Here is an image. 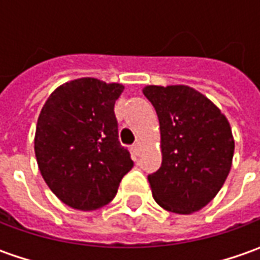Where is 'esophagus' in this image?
Returning <instances> with one entry per match:
<instances>
[{"label":"esophagus","mask_w":260,"mask_h":260,"mask_svg":"<svg viewBox=\"0 0 260 260\" xmlns=\"http://www.w3.org/2000/svg\"><path fill=\"white\" fill-rule=\"evenodd\" d=\"M132 150H133V153H135L136 156L140 153V150H142V143L140 142H137V143H135L133 145V147H132Z\"/></svg>","instance_id":"obj_1"}]
</instances>
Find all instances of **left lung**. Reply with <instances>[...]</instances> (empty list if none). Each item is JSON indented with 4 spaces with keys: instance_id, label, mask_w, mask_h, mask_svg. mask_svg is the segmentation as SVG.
Segmentation results:
<instances>
[{
    "instance_id": "8db88e82",
    "label": "left lung",
    "mask_w": 260,
    "mask_h": 260,
    "mask_svg": "<svg viewBox=\"0 0 260 260\" xmlns=\"http://www.w3.org/2000/svg\"><path fill=\"white\" fill-rule=\"evenodd\" d=\"M160 128L162 165L149 175L153 198L166 211L192 214L208 204L232 169L235 139L221 110L186 85H146Z\"/></svg>"
}]
</instances>
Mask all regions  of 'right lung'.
Listing matches in <instances>:
<instances>
[{
	"label": "right lung",
	"instance_id": "right-lung-1",
	"mask_svg": "<svg viewBox=\"0 0 260 260\" xmlns=\"http://www.w3.org/2000/svg\"><path fill=\"white\" fill-rule=\"evenodd\" d=\"M123 84L78 78L57 86L36 125L35 153L52 192L75 210L94 211L117 194L133 160L118 142L114 104Z\"/></svg>",
	"mask_w": 260,
	"mask_h": 260
}]
</instances>
